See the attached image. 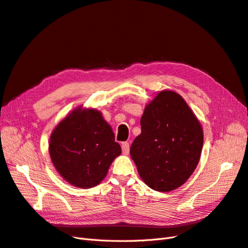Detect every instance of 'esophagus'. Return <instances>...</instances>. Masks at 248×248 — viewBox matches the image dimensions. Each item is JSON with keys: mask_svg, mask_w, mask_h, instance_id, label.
<instances>
[{"mask_svg": "<svg viewBox=\"0 0 248 248\" xmlns=\"http://www.w3.org/2000/svg\"><path fill=\"white\" fill-rule=\"evenodd\" d=\"M121 148H122V153L123 154H125V155H127L129 153V142H127V141H123L122 142V145H121Z\"/></svg>", "mask_w": 248, "mask_h": 248, "instance_id": "34e87169", "label": "esophagus"}]
</instances>
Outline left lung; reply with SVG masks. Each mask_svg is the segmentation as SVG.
<instances>
[{"mask_svg": "<svg viewBox=\"0 0 248 248\" xmlns=\"http://www.w3.org/2000/svg\"><path fill=\"white\" fill-rule=\"evenodd\" d=\"M130 156L150 188L167 192L184 184L202 148V126L181 96L162 91L146 107Z\"/></svg>", "mask_w": 248, "mask_h": 248, "instance_id": "left-lung-1", "label": "left lung"}]
</instances>
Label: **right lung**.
Returning a JSON list of instances; mask_svg holds the SVG:
<instances>
[{
  "instance_id": "add662e5",
  "label": "right lung",
  "mask_w": 248,
  "mask_h": 248,
  "mask_svg": "<svg viewBox=\"0 0 248 248\" xmlns=\"http://www.w3.org/2000/svg\"><path fill=\"white\" fill-rule=\"evenodd\" d=\"M48 149L59 174L79 188L99 184L121 154L111 127L94 108H77L62 120L51 133Z\"/></svg>"
}]
</instances>
